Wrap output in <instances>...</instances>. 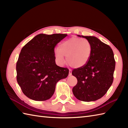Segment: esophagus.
I'll use <instances>...</instances> for the list:
<instances>
[{"instance_id":"obj_1","label":"esophagus","mask_w":128,"mask_h":128,"mask_svg":"<svg viewBox=\"0 0 128 128\" xmlns=\"http://www.w3.org/2000/svg\"><path fill=\"white\" fill-rule=\"evenodd\" d=\"M69 75L70 76V75H72V70L71 69H69Z\"/></svg>"}]
</instances>
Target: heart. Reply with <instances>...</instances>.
I'll list each match as a JSON object with an SVG mask.
<instances>
[{
  "instance_id": "heart-1",
  "label": "heart",
  "mask_w": 128,
  "mask_h": 128,
  "mask_svg": "<svg viewBox=\"0 0 128 128\" xmlns=\"http://www.w3.org/2000/svg\"><path fill=\"white\" fill-rule=\"evenodd\" d=\"M92 52V46L88 40L80 38H72L62 43L59 50H56V56L60 64L66 61L70 66L81 68L89 60Z\"/></svg>"
}]
</instances>
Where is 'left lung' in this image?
<instances>
[{
  "mask_svg": "<svg viewBox=\"0 0 128 128\" xmlns=\"http://www.w3.org/2000/svg\"><path fill=\"white\" fill-rule=\"evenodd\" d=\"M78 36L85 38L91 43L92 52L86 64L72 70V75L78 80L72 92L78 100L94 101L104 96L113 83L116 66L113 52L96 37Z\"/></svg>",
  "mask_w": 128,
  "mask_h": 128,
  "instance_id": "1",
  "label": "left lung"
}]
</instances>
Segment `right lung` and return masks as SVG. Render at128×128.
Segmentation results:
<instances>
[{
  "label": "right lung",
  "mask_w": 128,
  "mask_h": 128,
  "mask_svg": "<svg viewBox=\"0 0 128 128\" xmlns=\"http://www.w3.org/2000/svg\"><path fill=\"white\" fill-rule=\"evenodd\" d=\"M66 34H39L24 46L16 62V79L24 94L34 100L53 96L58 81L69 74L56 66L54 48Z\"/></svg>",
  "instance_id": "1"
}]
</instances>
